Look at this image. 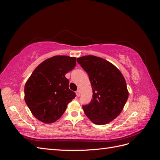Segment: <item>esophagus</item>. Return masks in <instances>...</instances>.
<instances>
[{
    "mask_svg": "<svg viewBox=\"0 0 160 160\" xmlns=\"http://www.w3.org/2000/svg\"><path fill=\"white\" fill-rule=\"evenodd\" d=\"M80 94H81L80 91H79V90H77V91H76V95H77V97H79V96H80Z\"/></svg>",
    "mask_w": 160,
    "mask_h": 160,
    "instance_id": "34e87169",
    "label": "esophagus"
}]
</instances>
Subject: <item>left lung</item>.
<instances>
[{
  "label": "left lung",
  "mask_w": 160,
  "mask_h": 160,
  "mask_svg": "<svg viewBox=\"0 0 160 160\" xmlns=\"http://www.w3.org/2000/svg\"><path fill=\"white\" fill-rule=\"evenodd\" d=\"M89 75L93 99L83 105L85 115L97 125L111 122L122 112L128 99L126 82L122 72L110 62L93 55L77 58Z\"/></svg>",
  "instance_id": "left-lung-1"
}]
</instances>
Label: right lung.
Instances as JSON below:
<instances>
[{"instance_id":"right-lung-1","label":"right lung","mask_w":160,"mask_h":160,"mask_svg":"<svg viewBox=\"0 0 160 160\" xmlns=\"http://www.w3.org/2000/svg\"><path fill=\"white\" fill-rule=\"evenodd\" d=\"M76 58L54 56L34 70L25 86V101L35 117L46 123L55 122L75 98L65 74L74 69Z\"/></svg>"}]
</instances>
